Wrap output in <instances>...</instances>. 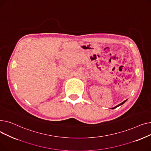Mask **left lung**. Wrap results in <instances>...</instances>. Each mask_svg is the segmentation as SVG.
Masks as SVG:
<instances>
[{
  "instance_id": "left-lung-1",
  "label": "left lung",
  "mask_w": 151,
  "mask_h": 151,
  "mask_svg": "<svg viewBox=\"0 0 151 151\" xmlns=\"http://www.w3.org/2000/svg\"><path fill=\"white\" fill-rule=\"evenodd\" d=\"M127 101V100H125V101H123V102H122V103H121V104H119V105H117V106H115V107H114V108H111V109H114V108H117V107H118V106H120V105H122V104H124V103H125V101Z\"/></svg>"
}]
</instances>
